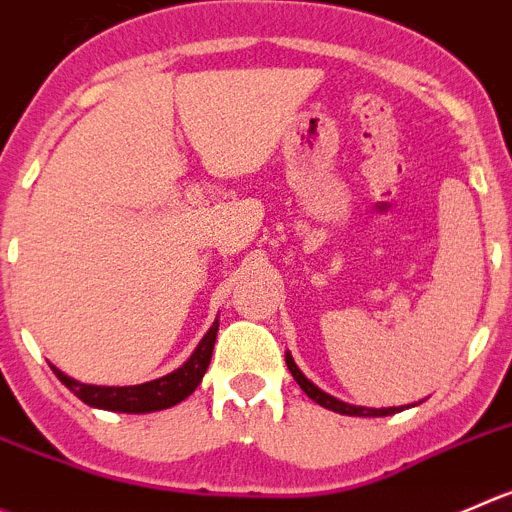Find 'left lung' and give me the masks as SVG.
<instances>
[{
  "label": "left lung",
  "mask_w": 512,
  "mask_h": 512,
  "mask_svg": "<svg viewBox=\"0 0 512 512\" xmlns=\"http://www.w3.org/2000/svg\"><path fill=\"white\" fill-rule=\"evenodd\" d=\"M286 367H289L291 377L296 379V384H299L301 389L306 392V397H311L316 402V405L326 407V410L332 412H339V415H349V417H387V415H394V412H402L405 407H382V410H374V407H357V405H347V402H342V399L332 397V394H326L324 389L316 387L314 382H309V379L304 377V372H301L299 367H296L294 357H291L289 352H286ZM410 407V405H407Z\"/></svg>",
  "instance_id": "8db88e82"
}]
</instances>
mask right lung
Instances as JSON below:
<instances>
[{
    "instance_id": "right-lung-1",
    "label": "right lung",
    "mask_w": 512,
    "mask_h": 512,
    "mask_svg": "<svg viewBox=\"0 0 512 512\" xmlns=\"http://www.w3.org/2000/svg\"><path fill=\"white\" fill-rule=\"evenodd\" d=\"M216 334H218V319L213 321V326L206 332V337L201 339L196 352H193L186 362L180 364L175 372L165 374V377L160 379H153V382L133 384V387H97V384H82L77 382V379L67 377L65 372H60V369L52 367V364L50 367L52 372L60 377V382L65 384L70 392H75L85 405L97 407V410L145 415V412L168 410V407L183 402L188 394H193V389L201 384L203 374H206L208 364H211Z\"/></svg>"
}]
</instances>
